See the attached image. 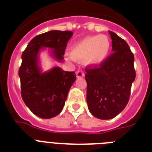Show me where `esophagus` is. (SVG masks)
<instances>
[{
    "label": "esophagus",
    "mask_w": 152,
    "mask_h": 152,
    "mask_svg": "<svg viewBox=\"0 0 152 152\" xmlns=\"http://www.w3.org/2000/svg\"><path fill=\"white\" fill-rule=\"evenodd\" d=\"M76 77L77 78H81V77H83L84 76V72L83 71H80V70H79L76 72Z\"/></svg>",
    "instance_id": "esophagus-1"
}]
</instances>
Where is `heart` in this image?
Masks as SVG:
<instances>
[{
	"instance_id": "1",
	"label": "heart",
	"mask_w": 152,
	"mask_h": 152,
	"mask_svg": "<svg viewBox=\"0 0 152 152\" xmlns=\"http://www.w3.org/2000/svg\"><path fill=\"white\" fill-rule=\"evenodd\" d=\"M110 49V42L106 35L88 36L76 42L72 47V54H67V57L72 61L86 59L88 64L98 65L107 59Z\"/></svg>"
}]
</instances>
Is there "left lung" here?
<instances>
[{"instance_id":"8db88e82","label":"left lung","mask_w":152,"mask_h":152,"mask_svg":"<svg viewBox=\"0 0 152 152\" xmlns=\"http://www.w3.org/2000/svg\"><path fill=\"white\" fill-rule=\"evenodd\" d=\"M109 32L113 53L99 66L85 69L88 110L102 120L115 118L125 109L136 78L134 56L129 46L115 33Z\"/></svg>"}]
</instances>
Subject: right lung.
Instances as JSON below:
<instances>
[{"label":"right lung","mask_w":152,"mask_h":152,"mask_svg":"<svg viewBox=\"0 0 152 152\" xmlns=\"http://www.w3.org/2000/svg\"><path fill=\"white\" fill-rule=\"evenodd\" d=\"M73 33L69 31H50L31 40L22 53L19 69L22 99L35 115L49 119L61 112L69 91L76 80L74 72H66L60 67L42 72L39 53L44 48L50 50L56 61H62L67 42Z\"/></svg>","instance_id":"right-lung-1"}]
</instances>
